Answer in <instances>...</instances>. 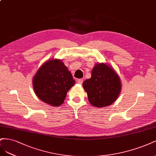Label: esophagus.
<instances>
[{
  "label": "esophagus",
  "mask_w": 156,
  "mask_h": 156,
  "mask_svg": "<svg viewBox=\"0 0 156 156\" xmlns=\"http://www.w3.org/2000/svg\"><path fill=\"white\" fill-rule=\"evenodd\" d=\"M83 79H78V80H77V82L78 83H80V84H82V83H83Z\"/></svg>",
  "instance_id": "obj_1"
}]
</instances>
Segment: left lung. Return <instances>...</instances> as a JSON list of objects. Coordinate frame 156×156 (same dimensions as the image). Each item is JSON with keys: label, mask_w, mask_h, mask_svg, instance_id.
I'll use <instances>...</instances> for the list:
<instances>
[{"label": "left lung", "mask_w": 156, "mask_h": 156, "mask_svg": "<svg viewBox=\"0 0 156 156\" xmlns=\"http://www.w3.org/2000/svg\"><path fill=\"white\" fill-rule=\"evenodd\" d=\"M89 102L93 106L105 107L111 105L118 98L121 83L114 70L104 63L95 65L91 78L83 82Z\"/></svg>", "instance_id": "obj_1"}]
</instances>
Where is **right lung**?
Returning <instances> with one entry per match:
<instances>
[{
  "label": "right lung",
  "instance_id": "1",
  "mask_svg": "<svg viewBox=\"0 0 156 156\" xmlns=\"http://www.w3.org/2000/svg\"><path fill=\"white\" fill-rule=\"evenodd\" d=\"M75 83L71 73L59 59H52L39 69L33 79L37 97L52 106L62 104L67 93Z\"/></svg>",
  "mask_w": 156,
  "mask_h": 156
}]
</instances>
